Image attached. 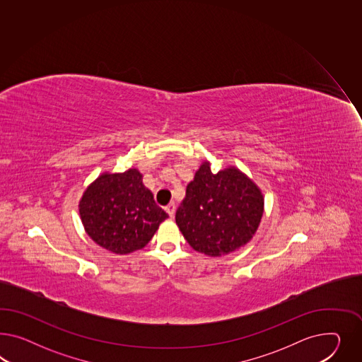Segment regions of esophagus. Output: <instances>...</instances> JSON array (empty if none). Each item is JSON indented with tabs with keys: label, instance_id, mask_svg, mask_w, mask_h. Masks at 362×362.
Listing matches in <instances>:
<instances>
[{
	"label": "esophagus",
	"instance_id": "obj_1",
	"mask_svg": "<svg viewBox=\"0 0 362 362\" xmlns=\"http://www.w3.org/2000/svg\"><path fill=\"white\" fill-rule=\"evenodd\" d=\"M175 209L176 206L174 202H173V203H170V204H168V206H166L167 214L171 216V217H174V215H175Z\"/></svg>",
	"mask_w": 362,
	"mask_h": 362
}]
</instances>
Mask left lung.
<instances>
[{
    "instance_id": "8db88e82",
    "label": "left lung",
    "mask_w": 362,
    "mask_h": 362,
    "mask_svg": "<svg viewBox=\"0 0 362 362\" xmlns=\"http://www.w3.org/2000/svg\"><path fill=\"white\" fill-rule=\"evenodd\" d=\"M264 211V197L253 179L235 166L214 174L204 160L187 186L175 221L194 250L223 257L253 238Z\"/></svg>"
}]
</instances>
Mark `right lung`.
<instances>
[{
    "label": "right lung",
    "instance_id": "1",
    "mask_svg": "<svg viewBox=\"0 0 362 362\" xmlns=\"http://www.w3.org/2000/svg\"><path fill=\"white\" fill-rule=\"evenodd\" d=\"M142 177L134 167L125 173L105 171L84 189L78 202L84 230L112 253L144 249L168 217Z\"/></svg>",
    "mask_w": 362,
    "mask_h": 362
}]
</instances>
